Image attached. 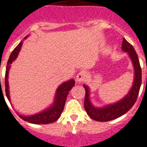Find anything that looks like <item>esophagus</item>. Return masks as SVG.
Here are the masks:
<instances>
[{
  "instance_id": "1",
  "label": "esophagus",
  "mask_w": 147,
  "mask_h": 147,
  "mask_svg": "<svg viewBox=\"0 0 147 147\" xmlns=\"http://www.w3.org/2000/svg\"><path fill=\"white\" fill-rule=\"evenodd\" d=\"M88 78V75L84 71H80L79 73L78 74L77 76H76V82H84V80L87 79Z\"/></svg>"
}]
</instances>
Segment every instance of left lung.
<instances>
[{
    "label": "left lung",
    "instance_id": "1",
    "mask_svg": "<svg viewBox=\"0 0 147 147\" xmlns=\"http://www.w3.org/2000/svg\"><path fill=\"white\" fill-rule=\"evenodd\" d=\"M121 50L124 52L127 53L128 57L131 60L134 71L131 88L123 98L113 103L105 105L103 107H95L90 101V88L86 84L83 85L85 89V99L84 102V109L88 115L95 121H108L119 118L130 110V109L133 107L138 98L142 81L141 68L140 65L138 54L133 46L127 42L125 38H123Z\"/></svg>",
    "mask_w": 147,
    "mask_h": 147
}]
</instances>
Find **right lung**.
<instances>
[{"mask_svg": "<svg viewBox=\"0 0 147 147\" xmlns=\"http://www.w3.org/2000/svg\"><path fill=\"white\" fill-rule=\"evenodd\" d=\"M29 36V34L24 38V40L26 39ZM22 43L21 42L17 45V47L14 49L12 53L9 56L8 59L7 65L6 68V74H5V91L6 96L7 97L8 100L11 103L10 96H9V82H8V78H9V71L11 67L12 63L18 57V54L20 53L21 47L22 46ZM75 85V80L73 78L68 80L66 82H63L57 88L56 93H55L53 102L48 107H47L45 109L40 111L39 113L33 114L31 115H20L18 113V115L23 119L24 121H28L29 123L35 124V125H45V124L53 123L55 121H57L59 119V116L61 115L62 112L63 111L64 106H65V100L67 98L69 90L73 88Z\"/></svg>", "mask_w": 147, "mask_h": 147, "instance_id": "add662e5", "label": "right lung"}]
</instances>
